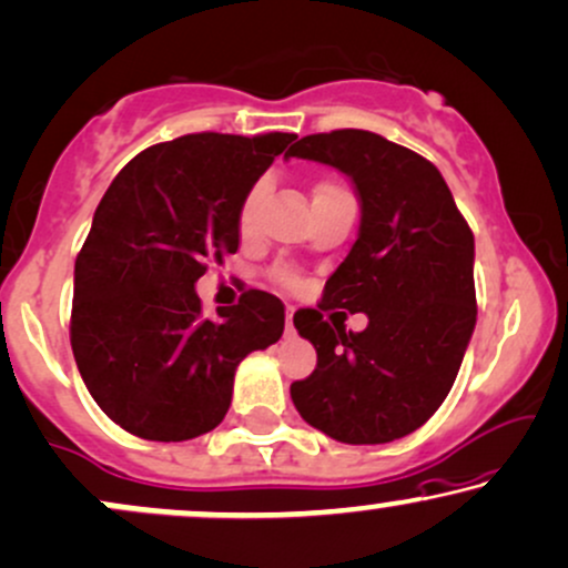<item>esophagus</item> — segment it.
I'll use <instances>...</instances> for the list:
<instances>
[{
  "mask_svg": "<svg viewBox=\"0 0 568 568\" xmlns=\"http://www.w3.org/2000/svg\"><path fill=\"white\" fill-rule=\"evenodd\" d=\"M292 316H295V308H292V305H286V332L295 329V324H292Z\"/></svg>",
  "mask_w": 568,
  "mask_h": 568,
  "instance_id": "1",
  "label": "esophagus"
}]
</instances>
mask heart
<instances>
[{"label": "heart", "instance_id": "b5f03b06", "mask_svg": "<svg viewBox=\"0 0 568 568\" xmlns=\"http://www.w3.org/2000/svg\"><path fill=\"white\" fill-rule=\"evenodd\" d=\"M339 189H343V185L335 183V180H318V183L313 185V196H322V193L339 191ZM260 196H263V189H260V185L250 189V193L244 196L242 210H239V225H242L244 233H250L252 225H255ZM276 278H278V282H284V284H292V282H295V273H292L290 268H276Z\"/></svg>", "mask_w": 568, "mask_h": 568}]
</instances>
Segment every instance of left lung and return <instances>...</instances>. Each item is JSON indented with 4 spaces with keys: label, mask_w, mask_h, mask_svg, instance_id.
<instances>
[{
    "label": "left lung",
    "mask_w": 568,
    "mask_h": 568,
    "mask_svg": "<svg viewBox=\"0 0 568 568\" xmlns=\"http://www.w3.org/2000/svg\"><path fill=\"white\" fill-rule=\"evenodd\" d=\"M290 156L345 172L362 199L356 244L318 308L295 313L318 362L292 383V402L335 442L409 436L449 396L476 326L470 225L428 159L375 132L305 135ZM335 307L366 312L371 324L345 333L334 314L323 318Z\"/></svg>",
    "instance_id": "1"
}]
</instances>
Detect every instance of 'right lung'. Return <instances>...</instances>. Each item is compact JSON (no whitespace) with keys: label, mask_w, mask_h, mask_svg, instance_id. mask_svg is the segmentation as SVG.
Segmentation results:
<instances>
[{"label":"right lung","mask_w":568,"mask_h":568,"mask_svg":"<svg viewBox=\"0 0 568 568\" xmlns=\"http://www.w3.org/2000/svg\"><path fill=\"white\" fill-rule=\"evenodd\" d=\"M297 135L196 132L140 151L100 199L73 268L71 348L100 409L149 442L223 423L242 358L276 343L284 303L246 290L204 316L193 284L239 250V210Z\"/></svg>","instance_id":"add662e5"}]
</instances>
